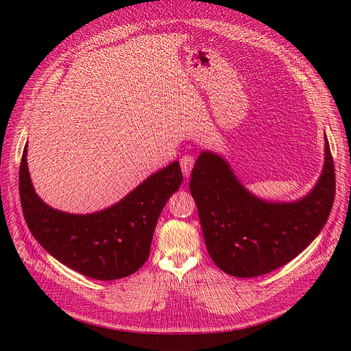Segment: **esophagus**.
<instances>
[{"instance_id":"esophagus-1","label":"esophagus","mask_w":351,"mask_h":351,"mask_svg":"<svg viewBox=\"0 0 351 351\" xmlns=\"http://www.w3.org/2000/svg\"><path fill=\"white\" fill-rule=\"evenodd\" d=\"M180 161H182V171H183V176H184L186 178H189L190 173H192V168H193V165H195V158H193L192 155H184L182 159H180Z\"/></svg>"}]
</instances>
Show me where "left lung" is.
<instances>
[{
    "instance_id": "8db88e82",
    "label": "left lung",
    "mask_w": 351,
    "mask_h": 351,
    "mask_svg": "<svg viewBox=\"0 0 351 351\" xmlns=\"http://www.w3.org/2000/svg\"><path fill=\"white\" fill-rule=\"evenodd\" d=\"M190 192L210 259L232 277L265 275L293 261L315 240L331 212L334 161L325 136V161L315 187L293 202H269L250 193L215 152L202 151Z\"/></svg>"
}]
</instances>
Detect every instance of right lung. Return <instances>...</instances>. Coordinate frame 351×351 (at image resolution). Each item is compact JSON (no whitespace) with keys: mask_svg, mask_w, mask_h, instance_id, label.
<instances>
[{"mask_svg":"<svg viewBox=\"0 0 351 351\" xmlns=\"http://www.w3.org/2000/svg\"><path fill=\"white\" fill-rule=\"evenodd\" d=\"M26 156L27 143L19 173L20 200L26 224L42 247L66 267L101 281L129 277L142 267L161 210L182 186L178 161L147 177L107 209L69 214L36 195Z\"/></svg>","mask_w":351,"mask_h":351,"instance_id":"obj_1","label":"right lung"}]
</instances>
